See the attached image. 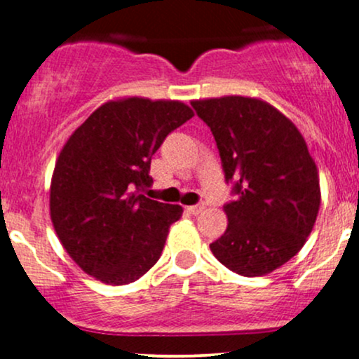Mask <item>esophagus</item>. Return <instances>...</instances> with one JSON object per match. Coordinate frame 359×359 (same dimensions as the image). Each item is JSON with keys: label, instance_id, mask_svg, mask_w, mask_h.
I'll return each mask as SVG.
<instances>
[{"label": "esophagus", "instance_id": "obj_1", "mask_svg": "<svg viewBox=\"0 0 359 359\" xmlns=\"http://www.w3.org/2000/svg\"><path fill=\"white\" fill-rule=\"evenodd\" d=\"M203 211H204V205H203V204L189 205V208H187V212L192 214V216H197V214H201Z\"/></svg>", "mask_w": 359, "mask_h": 359}]
</instances>
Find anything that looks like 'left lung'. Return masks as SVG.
<instances>
[{
	"label": "left lung",
	"instance_id": "8db88e82",
	"mask_svg": "<svg viewBox=\"0 0 359 359\" xmlns=\"http://www.w3.org/2000/svg\"><path fill=\"white\" fill-rule=\"evenodd\" d=\"M211 128L236 201L224 205L228 228L211 251L226 269L262 277L299 253L320 205L319 172L297 126L258 97L191 102Z\"/></svg>",
	"mask_w": 359,
	"mask_h": 359
}]
</instances>
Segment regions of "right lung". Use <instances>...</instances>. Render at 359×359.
I'll return each instance as SVG.
<instances>
[{"label":"right lung","mask_w":359,"mask_h":359,"mask_svg":"<svg viewBox=\"0 0 359 359\" xmlns=\"http://www.w3.org/2000/svg\"><path fill=\"white\" fill-rule=\"evenodd\" d=\"M194 116L182 101L119 97L94 111L69 137L50 182L57 236L86 273L125 285L158 262L184 209L138 194L150 187L151 156Z\"/></svg>","instance_id":"1"}]
</instances>
